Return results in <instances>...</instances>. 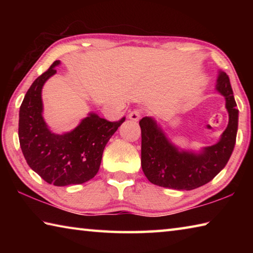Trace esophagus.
<instances>
[{
    "label": "esophagus",
    "mask_w": 253,
    "mask_h": 253,
    "mask_svg": "<svg viewBox=\"0 0 253 253\" xmlns=\"http://www.w3.org/2000/svg\"><path fill=\"white\" fill-rule=\"evenodd\" d=\"M140 116H142V110H140V109H134L132 111H130L129 115H128V118H129L130 121L137 122V121H139Z\"/></svg>",
    "instance_id": "esophagus-1"
}]
</instances>
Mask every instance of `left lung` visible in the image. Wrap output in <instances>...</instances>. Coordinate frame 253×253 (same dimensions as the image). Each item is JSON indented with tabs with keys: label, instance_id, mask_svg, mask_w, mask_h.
Wrapping results in <instances>:
<instances>
[{
	"label": "left lung",
	"instance_id": "8db88e82",
	"mask_svg": "<svg viewBox=\"0 0 253 253\" xmlns=\"http://www.w3.org/2000/svg\"><path fill=\"white\" fill-rule=\"evenodd\" d=\"M215 89L225 98L229 124L219 142L204 147L200 153L178 149L165 136L155 119L152 117L140 119V161L143 172L149 182L163 187L190 191L212 181L224 169L235 145L239 110L225 72H219Z\"/></svg>",
	"mask_w": 253,
	"mask_h": 253
}]
</instances>
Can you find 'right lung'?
I'll use <instances>...</instances> for the list:
<instances>
[{"instance_id": "1", "label": "right lung", "mask_w": 253, "mask_h": 253, "mask_svg": "<svg viewBox=\"0 0 253 253\" xmlns=\"http://www.w3.org/2000/svg\"><path fill=\"white\" fill-rule=\"evenodd\" d=\"M60 61L33 81L19 113V140L25 161L46 183L55 186L83 184L100 168L102 153L110 137L125 122H108L95 113L84 118L74 130L59 135L46 125L42 111V87Z\"/></svg>"}]
</instances>
